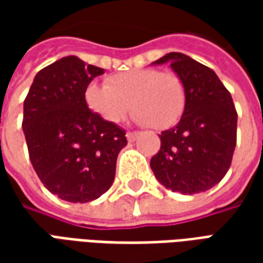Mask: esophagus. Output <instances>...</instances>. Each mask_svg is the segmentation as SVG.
Masks as SVG:
<instances>
[{
	"instance_id": "obj_1",
	"label": "esophagus",
	"mask_w": 263,
	"mask_h": 263,
	"mask_svg": "<svg viewBox=\"0 0 263 263\" xmlns=\"http://www.w3.org/2000/svg\"><path fill=\"white\" fill-rule=\"evenodd\" d=\"M137 138H138V132H134V131L126 132V139H128L129 142H134Z\"/></svg>"
}]
</instances>
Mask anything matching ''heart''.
<instances>
[{
    "mask_svg": "<svg viewBox=\"0 0 263 263\" xmlns=\"http://www.w3.org/2000/svg\"><path fill=\"white\" fill-rule=\"evenodd\" d=\"M88 108L109 124L131 111L135 121L162 131L176 125L186 108V86L173 71L135 69L109 76L107 84L90 83L84 91Z\"/></svg>",
    "mask_w": 263,
    "mask_h": 263,
    "instance_id": "1",
    "label": "heart"
}]
</instances>
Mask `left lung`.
Listing matches in <instances>:
<instances>
[{
  "instance_id": "obj_1",
  "label": "left lung",
  "mask_w": 263,
  "mask_h": 263,
  "mask_svg": "<svg viewBox=\"0 0 263 263\" xmlns=\"http://www.w3.org/2000/svg\"><path fill=\"white\" fill-rule=\"evenodd\" d=\"M154 63H171L186 86L187 100L179 124L159 135L160 149L151 169L172 192H205L226 176L237 145L231 94L213 70L186 54L172 52Z\"/></svg>"
}]
</instances>
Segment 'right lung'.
<instances>
[{
	"mask_svg": "<svg viewBox=\"0 0 263 263\" xmlns=\"http://www.w3.org/2000/svg\"><path fill=\"white\" fill-rule=\"evenodd\" d=\"M104 69L76 56L56 60L33 79L24 101L22 128L32 166L50 193L87 203L114 182L125 131L88 108L87 86Z\"/></svg>",
	"mask_w": 263,
	"mask_h": 263,
	"instance_id": "right-lung-1",
	"label": "right lung"
}]
</instances>
